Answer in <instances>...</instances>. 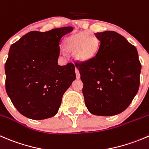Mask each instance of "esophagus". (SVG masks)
<instances>
[{
  "label": "esophagus",
  "instance_id": "obj_1",
  "mask_svg": "<svg viewBox=\"0 0 149 149\" xmlns=\"http://www.w3.org/2000/svg\"><path fill=\"white\" fill-rule=\"evenodd\" d=\"M76 78L77 79H80V73H79V70L77 68L76 69Z\"/></svg>",
  "mask_w": 149,
  "mask_h": 149
}]
</instances>
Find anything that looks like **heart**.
<instances>
[{"mask_svg": "<svg viewBox=\"0 0 149 149\" xmlns=\"http://www.w3.org/2000/svg\"><path fill=\"white\" fill-rule=\"evenodd\" d=\"M66 52L73 53L79 61L90 60L99 50V42L89 31H83L69 36L64 44Z\"/></svg>", "mask_w": 149, "mask_h": 149, "instance_id": "obj_1", "label": "heart"}]
</instances>
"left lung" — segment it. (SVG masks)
<instances>
[{"instance_id":"8db88e82","label":"left lung","mask_w":149,"mask_h":149,"mask_svg":"<svg viewBox=\"0 0 149 149\" xmlns=\"http://www.w3.org/2000/svg\"><path fill=\"white\" fill-rule=\"evenodd\" d=\"M97 54L75 63L84 84L85 105L97 116H113L130 105L140 86L141 64L137 49L114 31L95 33Z\"/></svg>"}]
</instances>
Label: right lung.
<instances>
[{"label":"right lung","mask_w":149,"mask_h":149,"mask_svg":"<svg viewBox=\"0 0 149 149\" xmlns=\"http://www.w3.org/2000/svg\"><path fill=\"white\" fill-rule=\"evenodd\" d=\"M72 27L31 31L11 46L5 64L6 90L21 114L35 120L57 114L63 94L76 79L75 65L60 66V44Z\"/></svg>","instance_id":"add662e5"}]
</instances>
